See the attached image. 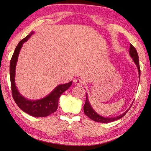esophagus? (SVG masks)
<instances>
[{"label": "esophagus", "mask_w": 151, "mask_h": 151, "mask_svg": "<svg viewBox=\"0 0 151 151\" xmlns=\"http://www.w3.org/2000/svg\"><path fill=\"white\" fill-rule=\"evenodd\" d=\"M73 82H74V83H75V84H76V85H81V84H83V81L82 79H81V78H76V79H75L73 81Z\"/></svg>", "instance_id": "obj_1"}]
</instances>
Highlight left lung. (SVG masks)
Segmentation results:
<instances>
[{
	"label": "left lung",
	"instance_id": "left-lung-1",
	"mask_svg": "<svg viewBox=\"0 0 151 151\" xmlns=\"http://www.w3.org/2000/svg\"><path fill=\"white\" fill-rule=\"evenodd\" d=\"M129 54L130 56L132 58L133 61L134 63H136V65H137V70H138V73H139V76L140 78V67H139V58H138V54H137V50L135 49L132 44L130 45V50H129ZM86 102L84 105V111L86 115L90 118L91 120H93L95 122H98V123H110V122H113L116 121L117 119H119L120 118L123 117L124 115L126 114L128 111L129 110L130 107L128 110L123 113V114H121L119 116H117L115 117H105L103 116H101V115L97 114L96 112L94 111L93 109L92 108L91 106L89 103V102L88 99V94H86ZM132 106V105H131Z\"/></svg>",
	"mask_w": 151,
	"mask_h": 151
}]
</instances>
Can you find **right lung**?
Returning <instances> with one entry per match:
<instances>
[{"label":"right lung","mask_w":151,"mask_h":151,"mask_svg":"<svg viewBox=\"0 0 151 151\" xmlns=\"http://www.w3.org/2000/svg\"><path fill=\"white\" fill-rule=\"evenodd\" d=\"M34 32H31L28 36L22 39L16 47L13 54L9 65V75H10L11 88L12 92V97L14 98L15 103L19 108L25 113L29 114L35 117H43L49 116L55 112L58 105L59 98L64 91L68 89L72 84V81L65 84H60L49 95L46 96L40 100H28L22 96L17 90L15 82V67L17 64L18 56L22 44L29 39Z\"/></svg>","instance_id":"obj_1"}]
</instances>
